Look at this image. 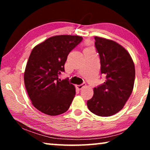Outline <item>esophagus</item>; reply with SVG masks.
Here are the masks:
<instances>
[{
    "mask_svg": "<svg viewBox=\"0 0 150 150\" xmlns=\"http://www.w3.org/2000/svg\"><path fill=\"white\" fill-rule=\"evenodd\" d=\"M85 85H86L85 83H82V84H81L79 85H77V88H78V89L81 90V89H82L83 87H85Z\"/></svg>",
    "mask_w": 150,
    "mask_h": 150,
    "instance_id": "obj_1",
    "label": "esophagus"
}]
</instances>
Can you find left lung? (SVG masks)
Returning <instances> with one entry per match:
<instances>
[{"mask_svg":"<svg viewBox=\"0 0 150 150\" xmlns=\"http://www.w3.org/2000/svg\"><path fill=\"white\" fill-rule=\"evenodd\" d=\"M95 40L100 72L106 75V80L94 88L93 96L87 101V106L91 112L106 117L122 110L130 97L135 80V67L130 54L118 43L97 36Z\"/></svg>","mask_w":150,"mask_h":150,"instance_id":"8db88e82","label":"left lung"}]
</instances>
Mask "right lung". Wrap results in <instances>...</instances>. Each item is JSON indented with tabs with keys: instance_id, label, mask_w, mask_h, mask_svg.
I'll use <instances>...</instances> for the list:
<instances>
[{
	"instance_id": "obj_1",
	"label": "right lung",
	"mask_w": 150,
	"mask_h": 150,
	"mask_svg": "<svg viewBox=\"0 0 150 150\" xmlns=\"http://www.w3.org/2000/svg\"><path fill=\"white\" fill-rule=\"evenodd\" d=\"M82 40L78 35H55L33 48L25 69L24 84L32 105L45 115L64 113L75 97L74 85L58 77L65 71L68 54Z\"/></svg>"
}]
</instances>
